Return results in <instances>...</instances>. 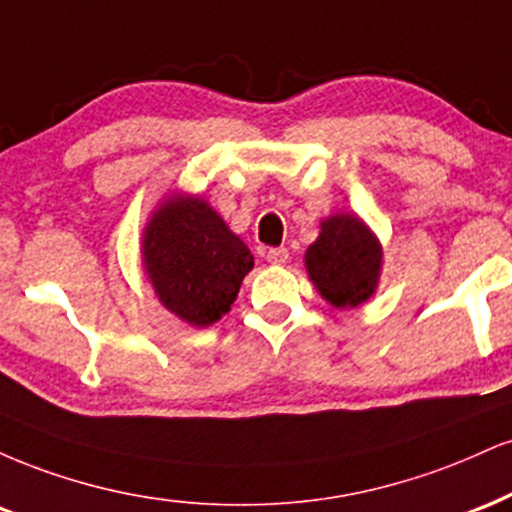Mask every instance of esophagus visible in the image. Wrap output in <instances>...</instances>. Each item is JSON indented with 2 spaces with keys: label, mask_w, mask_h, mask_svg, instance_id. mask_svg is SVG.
<instances>
[{
  "label": "esophagus",
  "mask_w": 512,
  "mask_h": 512,
  "mask_svg": "<svg viewBox=\"0 0 512 512\" xmlns=\"http://www.w3.org/2000/svg\"><path fill=\"white\" fill-rule=\"evenodd\" d=\"M266 258L273 263V266H282V263L290 261V251H287L285 246H278V249H268Z\"/></svg>",
  "instance_id": "1"
}]
</instances>
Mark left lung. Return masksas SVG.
Here are the masks:
<instances>
[{
	"label": "left lung",
	"mask_w": 512,
	"mask_h": 512,
	"mask_svg": "<svg viewBox=\"0 0 512 512\" xmlns=\"http://www.w3.org/2000/svg\"><path fill=\"white\" fill-rule=\"evenodd\" d=\"M306 270L326 302L359 306L376 290L381 246L359 218L333 215L306 251Z\"/></svg>",
	"instance_id": "8db88e82"
}]
</instances>
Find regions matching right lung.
Segmentation results:
<instances>
[{"label":"right lung","instance_id":"add662e5","mask_svg":"<svg viewBox=\"0 0 512 512\" xmlns=\"http://www.w3.org/2000/svg\"><path fill=\"white\" fill-rule=\"evenodd\" d=\"M143 263L160 302L203 328L230 311L254 256L201 198H172L148 222Z\"/></svg>","mask_w":512,"mask_h":512}]
</instances>
